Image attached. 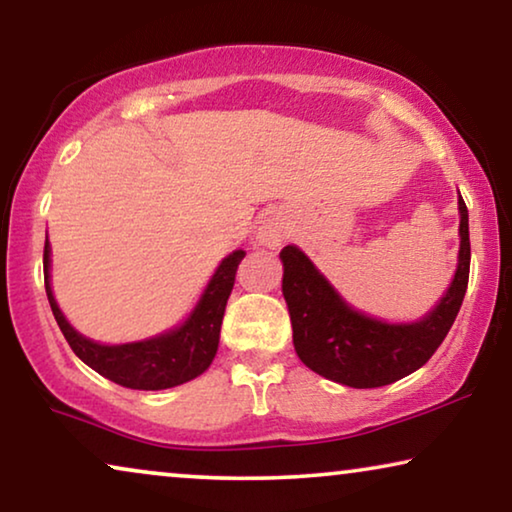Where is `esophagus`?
I'll use <instances>...</instances> for the list:
<instances>
[{
  "mask_svg": "<svg viewBox=\"0 0 512 512\" xmlns=\"http://www.w3.org/2000/svg\"><path fill=\"white\" fill-rule=\"evenodd\" d=\"M284 235H286L284 219H281V214L272 212V214H268V217H263L261 226H258L256 238H258V242L263 244V247L274 249V247H279L281 242H284Z\"/></svg>",
  "mask_w": 512,
  "mask_h": 512,
  "instance_id": "1",
  "label": "esophagus"
}]
</instances>
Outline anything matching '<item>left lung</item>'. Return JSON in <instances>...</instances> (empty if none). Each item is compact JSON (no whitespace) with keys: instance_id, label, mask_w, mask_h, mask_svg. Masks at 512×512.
<instances>
[{"instance_id":"obj_1","label":"left lung","mask_w":512,"mask_h":512,"mask_svg":"<svg viewBox=\"0 0 512 512\" xmlns=\"http://www.w3.org/2000/svg\"><path fill=\"white\" fill-rule=\"evenodd\" d=\"M459 256L453 284L427 316L385 323L355 311L298 247L281 249V291L293 325V346L311 372L348 388H381L416 372L453 328L469 284V212L459 196Z\"/></svg>"}]
</instances>
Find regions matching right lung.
I'll list each match as a JSON object with an SVG mask.
<instances>
[{
    "instance_id": "right-lung-1",
    "label": "right lung",
    "mask_w": 512,
    "mask_h": 512,
    "mask_svg": "<svg viewBox=\"0 0 512 512\" xmlns=\"http://www.w3.org/2000/svg\"><path fill=\"white\" fill-rule=\"evenodd\" d=\"M244 258V251L238 249L228 254L217 272L212 274L210 284L191 311L187 321L177 328L164 332V335L143 339L131 344H99L73 330L66 321L62 309L57 307L53 288H50V242L46 238L43 247V279H46V293L53 316L73 348L85 365L94 372L106 376L117 385L131 390H166L182 385L196 376H201L212 365L219 348V332L228 295L233 291L235 272Z\"/></svg>"
}]
</instances>
